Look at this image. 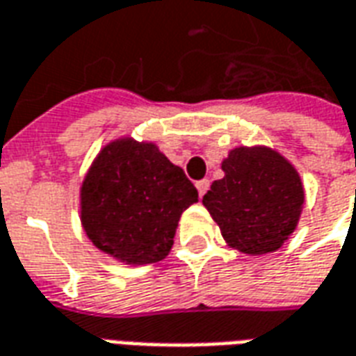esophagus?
<instances>
[{"label": "esophagus", "mask_w": 356, "mask_h": 356, "mask_svg": "<svg viewBox=\"0 0 356 356\" xmlns=\"http://www.w3.org/2000/svg\"><path fill=\"white\" fill-rule=\"evenodd\" d=\"M197 186V191H199V195L203 197L204 193H207V189H209V186H210V180H207V178H204V180H199L195 184Z\"/></svg>", "instance_id": "1"}]
</instances>
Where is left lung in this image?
Returning a JSON list of instances; mask_svg holds the SVG:
<instances>
[{
	"instance_id": "left-lung-1",
	"label": "left lung",
	"mask_w": 356,
	"mask_h": 356,
	"mask_svg": "<svg viewBox=\"0 0 356 356\" xmlns=\"http://www.w3.org/2000/svg\"><path fill=\"white\" fill-rule=\"evenodd\" d=\"M224 178L212 181L203 204L225 243L238 252H273L294 233L303 207L296 168L271 147H235L222 163Z\"/></svg>"
}]
</instances>
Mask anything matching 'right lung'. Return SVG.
<instances>
[{
  "label": "right lung",
  "mask_w": 356,
  "mask_h": 356,
  "mask_svg": "<svg viewBox=\"0 0 356 356\" xmlns=\"http://www.w3.org/2000/svg\"><path fill=\"white\" fill-rule=\"evenodd\" d=\"M195 186L152 142L119 138L98 153L81 186V224L96 248L144 266L172 248Z\"/></svg>",
  "instance_id": "add662e5"
}]
</instances>
